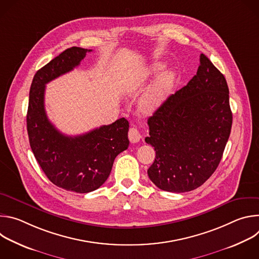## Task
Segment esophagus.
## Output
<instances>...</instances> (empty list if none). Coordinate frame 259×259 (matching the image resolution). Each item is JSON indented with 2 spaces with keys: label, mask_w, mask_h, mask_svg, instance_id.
Returning <instances> with one entry per match:
<instances>
[{
  "label": "esophagus",
  "mask_w": 259,
  "mask_h": 259,
  "mask_svg": "<svg viewBox=\"0 0 259 259\" xmlns=\"http://www.w3.org/2000/svg\"><path fill=\"white\" fill-rule=\"evenodd\" d=\"M128 137H129V140L132 142V143H136L138 142L140 139H141V135L139 133V131L132 127L129 129V132H128Z\"/></svg>",
  "instance_id": "obj_1"
}]
</instances>
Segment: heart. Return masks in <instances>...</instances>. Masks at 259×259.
Wrapping results in <instances>:
<instances>
[{
  "label": "heart",
  "instance_id": "heart-1",
  "mask_svg": "<svg viewBox=\"0 0 259 259\" xmlns=\"http://www.w3.org/2000/svg\"><path fill=\"white\" fill-rule=\"evenodd\" d=\"M164 68V64L155 62L149 69L146 70L147 76L158 75ZM175 80L173 71L164 72L160 76L156 84L147 91L141 99V107L146 113H154L165 102L168 92L172 87Z\"/></svg>",
  "mask_w": 259,
  "mask_h": 259
}]
</instances>
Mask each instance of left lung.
Wrapping results in <instances>:
<instances>
[{
    "label": "left lung",
    "instance_id": "obj_1",
    "mask_svg": "<svg viewBox=\"0 0 259 259\" xmlns=\"http://www.w3.org/2000/svg\"><path fill=\"white\" fill-rule=\"evenodd\" d=\"M233 123L225 76L201 54L197 75L147 120L156 158L150 179L166 192L196 190L223 158Z\"/></svg>",
    "mask_w": 259,
    "mask_h": 259
}]
</instances>
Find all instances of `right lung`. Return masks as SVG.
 <instances>
[{
    "label": "right lung",
    "mask_w": 259,
    "mask_h": 259,
    "mask_svg": "<svg viewBox=\"0 0 259 259\" xmlns=\"http://www.w3.org/2000/svg\"><path fill=\"white\" fill-rule=\"evenodd\" d=\"M90 51L68 48L36 71L26 115L29 144L42 170L58 188L78 194L100 188L109 176L116 157L129 145V123L125 118L82 135L67 136L58 131L46 115V84L78 66Z\"/></svg>",
    "instance_id": "1"
}]
</instances>
